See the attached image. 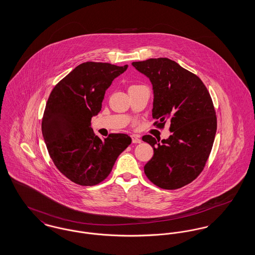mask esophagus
<instances>
[{"label":"esophagus","mask_w":255,"mask_h":255,"mask_svg":"<svg viewBox=\"0 0 255 255\" xmlns=\"http://www.w3.org/2000/svg\"><path fill=\"white\" fill-rule=\"evenodd\" d=\"M132 141H133V143H140L141 139H140V137L138 135L132 134Z\"/></svg>","instance_id":"1"}]
</instances>
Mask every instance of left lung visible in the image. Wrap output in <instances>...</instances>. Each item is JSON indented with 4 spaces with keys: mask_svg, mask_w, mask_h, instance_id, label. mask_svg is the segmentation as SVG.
<instances>
[{
    "mask_svg": "<svg viewBox=\"0 0 255 255\" xmlns=\"http://www.w3.org/2000/svg\"><path fill=\"white\" fill-rule=\"evenodd\" d=\"M132 65L153 85L154 125L163 128L169 122L172 132L160 142L142 136L154 149L144 173L160 188H181L201 174L211 152L217 130L212 99L203 81L175 61L151 58Z\"/></svg>",
    "mask_w": 255,
    "mask_h": 255,
    "instance_id": "1",
    "label": "left lung"
}]
</instances>
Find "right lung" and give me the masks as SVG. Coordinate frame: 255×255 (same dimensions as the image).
I'll return each mask as SVG.
<instances>
[{"label": "right lung", "mask_w": 255, "mask_h": 255, "mask_svg": "<svg viewBox=\"0 0 255 255\" xmlns=\"http://www.w3.org/2000/svg\"><path fill=\"white\" fill-rule=\"evenodd\" d=\"M128 65L85 62L66 75L49 95L42 133L53 163L72 182L92 186L109 176L118 157L131 144L125 133L102 140L91 127L101 111L106 90Z\"/></svg>", "instance_id": "1"}]
</instances>
